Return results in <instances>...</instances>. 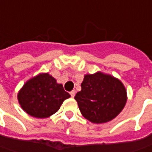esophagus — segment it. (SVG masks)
<instances>
[{"instance_id": "1", "label": "esophagus", "mask_w": 152, "mask_h": 152, "mask_svg": "<svg viewBox=\"0 0 152 152\" xmlns=\"http://www.w3.org/2000/svg\"><path fill=\"white\" fill-rule=\"evenodd\" d=\"M69 94H70V96H71L72 98H74L75 95H76V91H75V90H72Z\"/></svg>"}]
</instances>
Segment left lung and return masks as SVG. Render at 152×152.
<instances>
[{"instance_id": "obj_1", "label": "left lung", "mask_w": 152, "mask_h": 152, "mask_svg": "<svg viewBox=\"0 0 152 152\" xmlns=\"http://www.w3.org/2000/svg\"><path fill=\"white\" fill-rule=\"evenodd\" d=\"M81 87L75 99L82 115L93 123L113 120L127 103V90L123 83L109 74L101 71L87 74Z\"/></svg>"}]
</instances>
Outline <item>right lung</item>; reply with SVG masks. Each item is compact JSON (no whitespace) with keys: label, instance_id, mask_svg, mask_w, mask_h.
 <instances>
[{"label":"right lung","instance_id":"right-lung-1","mask_svg":"<svg viewBox=\"0 0 152 152\" xmlns=\"http://www.w3.org/2000/svg\"><path fill=\"white\" fill-rule=\"evenodd\" d=\"M70 95L63 85L48 73H40L31 77L18 93L21 108L36 118H47L56 113Z\"/></svg>","mask_w":152,"mask_h":152}]
</instances>
